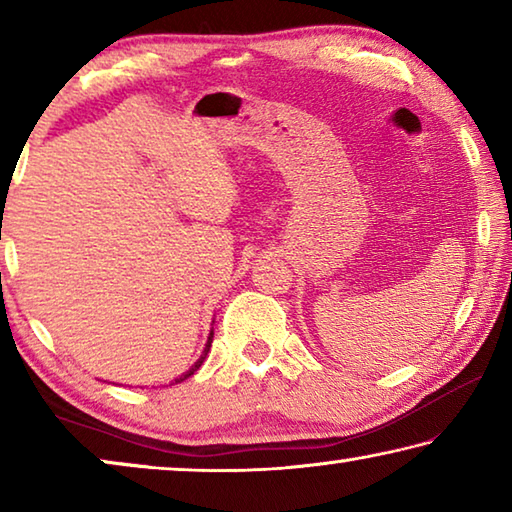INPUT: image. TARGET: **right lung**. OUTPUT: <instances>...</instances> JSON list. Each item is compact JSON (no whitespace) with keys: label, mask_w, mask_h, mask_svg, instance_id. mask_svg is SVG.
<instances>
[{"label":"right lung","mask_w":512,"mask_h":512,"mask_svg":"<svg viewBox=\"0 0 512 512\" xmlns=\"http://www.w3.org/2000/svg\"><path fill=\"white\" fill-rule=\"evenodd\" d=\"M210 348H212V334H210V341H207V345H205V350H203V354H201V359H198L192 368H189L187 372H183V375H180L178 379H173V384H180V381H185L187 377H192L194 372L203 366V361H205V357H207V352H210Z\"/></svg>","instance_id":"right-lung-1"}]
</instances>
